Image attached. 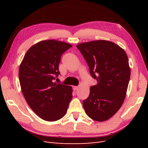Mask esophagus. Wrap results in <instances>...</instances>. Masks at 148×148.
Returning a JSON list of instances; mask_svg holds the SVG:
<instances>
[{
    "instance_id": "34e87169",
    "label": "esophagus",
    "mask_w": 148,
    "mask_h": 148,
    "mask_svg": "<svg viewBox=\"0 0 148 148\" xmlns=\"http://www.w3.org/2000/svg\"><path fill=\"white\" fill-rule=\"evenodd\" d=\"M78 86H73V89L74 91L77 90V89H78Z\"/></svg>"
}]
</instances>
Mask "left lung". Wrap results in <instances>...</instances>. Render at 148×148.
Returning <instances> with one entry per match:
<instances>
[{
    "mask_svg": "<svg viewBox=\"0 0 148 148\" xmlns=\"http://www.w3.org/2000/svg\"><path fill=\"white\" fill-rule=\"evenodd\" d=\"M89 66L97 84L83 106L88 117L102 122L108 120L122 106L130 77L126 52L115 43L97 40L77 46Z\"/></svg>",
    "mask_w": 148,
    "mask_h": 148,
    "instance_id": "obj_1",
    "label": "left lung"
}]
</instances>
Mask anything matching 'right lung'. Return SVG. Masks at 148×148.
<instances>
[{
  "instance_id": "obj_1",
  "label": "right lung",
  "mask_w": 148,
  "mask_h": 148,
  "mask_svg": "<svg viewBox=\"0 0 148 148\" xmlns=\"http://www.w3.org/2000/svg\"><path fill=\"white\" fill-rule=\"evenodd\" d=\"M71 47L56 40L41 41L29 49L20 64L22 92L30 108L44 120L53 122L63 117L72 98L71 86L55 82L60 74L61 57Z\"/></svg>"
}]
</instances>
